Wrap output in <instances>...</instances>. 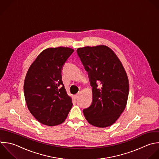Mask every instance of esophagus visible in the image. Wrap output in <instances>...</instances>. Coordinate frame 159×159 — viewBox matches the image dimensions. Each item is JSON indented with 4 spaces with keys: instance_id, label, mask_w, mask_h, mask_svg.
I'll list each match as a JSON object with an SVG mask.
<instances>
[{
    "instance_id": "1",
    "label": "esophagus",
    "mask_w": 159,
    "mask_h": 159,
    "mask_svg": "<svg viewBox=\"0 0 159 159\" xmlns=\"http://www.w3.org/2000/svg\"><path fill=\"white\" fill-rule=\"evenodd\" d=\"M79 93H77V94H76V95H74V98H75V99H77V98H79Z\"/></svg>"
}]
</instances>
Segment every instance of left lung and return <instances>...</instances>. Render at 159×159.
I'll return each instance as SVG.
<instances>
[{"label":"left lung","instance_id":"left-lung-1","mask_svg":"<svg viewBox=\"0 0 159 159\" xmlns=\"http://www.w3.org/2000/svg\"><path fill=\"white\" fill-rule=\"evenodd\" d=\"M77 52L92 87V103L84 110V116L94 126H111L128 101L129 80L125 69L114 51L105 45L79 48Z\"/></svg>","mask_w":159,"mask_h":159}]
</instances>
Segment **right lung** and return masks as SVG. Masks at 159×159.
<instances>
[{"instance_id":"right-lung-1","label":"right lung","mask_w":159,"mask_h":159,"mask_svg":"<svg viewBox=\"0 0 159 159\" xmlns=\"http://www.w3.org/2000/svg\"><path fill=\"white\" fill-rule=\"evenodd\" d=\"M74 49L49 48L30 66L24 81V95L31 115L43 125L53 126L64 122L72 107L62 80V66Z\"/></svg>"}]
</instances>
